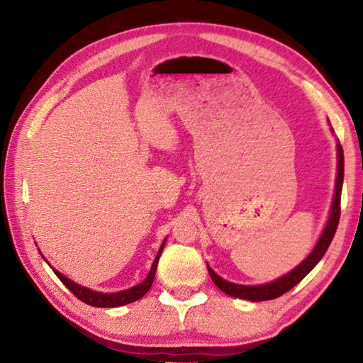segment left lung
I'll list each match as a JSON object with an SVG mask.
<instances>
[{"label": "left lung", "instance_id": "1", "mask_svg": "<svg viewBox=\"0 0 363 363\" xmlns=\"http://www.w3.org/2000/svg\"><path fill=\"white\" fill-rule=\"evenodd\" d=\"M331 133H335L333 128H331ZM336 150H337V171H336L333 203H331V208H330V216H328L327 224L323 227V232L320 233V238H318L315 247L312 248V251L307 255L306 259H303V262H299L296 267L290 270V272H286L285 275H281V277L262 285L232 284V281L219 277V275L206 264L211 280L220 291H224L225 294H229V296H233V298H242V299L251 301V303L275 299L281 296V294H285L286 291H290L294 285H298L299 281L317 266L318 261H320L323 255L327 253L331 240H333L337 223H340V214H341L340 206H341V190H342V179H344V153L340 143L336 144Z\"/></svg>", "mask_w": 363, "mask_h": 363}]
</instances>
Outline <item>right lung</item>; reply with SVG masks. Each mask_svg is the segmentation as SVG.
<instances>
[{
	"label": "right lung",
	"instance_id": "right-lung-1",
	"mask_svg": "<svg viewBox=\"0 0 363 363\" xmlns=\"http://www.w3.org/2000/svg\"><path fill=\"white\" fill-rule=\"evenodd\" d=\"M164 243H167V238H164L162 247H160L158 253L155 256V261H153L152 267H150V272L147 275L144 281H140V284L134 285L133 288H128V290H123L118 293H101V291H96V290H91V288H86L75 284V281L67 279L65 275H62L59 272V270L52 269L54 274L57 275L59 280L62 281V284L69 288V290L75 294V296L83 301V303L93 306V307H120V306H126L130 303H134V301H138L144 296V294L150 290V286L153 284V279H155V270L158 266V259L160 256H162V251L164 248ZM49 264V262H48Z\"/></svg>",
	"mask_w": 363,
	"mask_h": 363
}]
</instances>
